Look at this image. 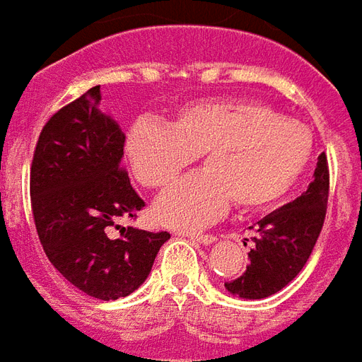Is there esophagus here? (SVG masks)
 I'll return each instance as SVG.
<instances>
[{
	"label": "esophagus",
	"mask_w": 362,
	"mask_h": 362,
	"mask_svg": "<svg viewBox=\"0 0 362 362\" xmlns=\"http://www.w3.org/2000/svg\"><path fill=\"white\" fill-rule=\"evenodd\" d=\"M186 236H188L189 240H194V243H199V244H213L217 238L213 235H196V233H186Z\"/></svg>",
	"instance_id": "esophagus-1"
}]
</instances>
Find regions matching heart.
<instances>
[{
	"label": "heart",
	"instance_id": "heart-1",
	"mask_svg": "<svg viewBox=\"0 0 362 362\" xmlns=\"http://www.w3.org/2000/svg\"><path fill=\"white\" fill-rule=\"evenodd\" d=\"M312 147L304 124L248 98L188 103L170 126L137 119L126 137L127 160L147 188H165L204 157V170L173 184L153 207L158 223L182 230L219 219L233 199L243 209L281 199L306 170Z\"/></svg>",
	"mask_w": 362,
	"mask_h": 362
}]
</instances>
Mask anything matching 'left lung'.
Masks as SVG:
<instances>
[{
	"label": "left lung",
	"instance_id": "8db88e82",
	"mask_svg": "<svg viewBox=\"0 0 362 362\" xmlns=\"http://www.w3.org/2000/svg\"><path fill=\"white\" fill-rule=\"evenodd\" d=\"M329 194L326 153L318 157L314 180L303 196L259 219L254 227L248 252L250 264L235 281H227L228 293L243 298H266L288 285L310 258L324 227Z\"/></svg>",
	"mask_w": 362,
	"mask_h": 362
}]
</instances>
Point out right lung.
<instances>
[{
  "instance_id": "obj_1",
  "label": "right lung",
  "mask_w": 362,
  "mask_h": 362,
  "mask_svg": "<svg viewBox=\"0 0 362 362\" xmlns=\"http://www.w3.org/2000/svg\"><path fill=\"white\" fill-rule=\"evenodd\" d=\"M98 104L96 85L46 122L30 165V205L52 266L89 296L116 300L147 279L170 235L118 225L145 202L122 168L126 135Z\"/></svg>"
}]
</instances>
